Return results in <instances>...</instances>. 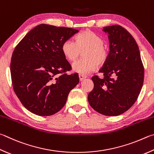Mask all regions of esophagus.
<instances>
[{
  "label": "esophagus",
  "mask_w": 154,
  "mask_h": 154,
  "mask_svg": "<svg viewBox=\"0 0 154 154\" xmlns=\"http://www.w3.org/2000/svg\"><path fill=\"white\" fill-rule=\"evenodd\" d=\"M79 80L81 81V82H82V81H83V79H85V76H84V75H83L79 74Z\"/></svg>",
  "instance_id": "1"
}]
</instances>
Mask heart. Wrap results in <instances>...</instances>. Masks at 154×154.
Listing matches in <instances>:
<instances>
[{"label":"heart","instance_id":"b5f03b06","mask_svg":"<svg viewBox=\"0 0 154 154\" xmlns=\"http://www.w3.org/2000/svg\"><path fill=\"white\" fill-rule=\"evenodd\" d=\"M103 38L91 30L83 31L76 36V42L69 39L62 44L61 50L69 61H75L83 52V58L72 66L73 71L86 75L102 65L108 57L107 47Z\"/></svg>","mask_w":154,"mask_h":154}]
</instances>
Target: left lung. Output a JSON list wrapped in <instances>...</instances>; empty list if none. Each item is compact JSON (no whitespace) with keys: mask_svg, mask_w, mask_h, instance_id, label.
Listing matches in <instances>:
<instances>
[{"mask_svg":"<svg viewBox=\"0 0 154 154\" xmlns=\"http://www.w3.org/2000/svg\"><path fill=\"white\" fill-rule=\"evenodd\" d=\"M108 35L110 52L99 71L104 78L91 77L94 89L88 96L91 108L106 116H118L136 102L144 79V67L135 39L121 26L102 29Z\"/></svg>","mask_w":154,"mask_h":154,"instance_id":"8db88e82","label":"left lung"}]
</instances>
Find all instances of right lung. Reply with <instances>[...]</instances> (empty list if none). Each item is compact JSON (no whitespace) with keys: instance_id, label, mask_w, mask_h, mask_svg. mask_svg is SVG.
Instances as JSON below:
<instances>
[{"instance_id":"add662e5","label":"right lung","mask_w":154,"mask_h":154,"mask_svg":"<svg viewBox=\"0 0 154 154\" xmlns=\"http://www.w3.org/2000/svg\"><path fill=\"white\" fill-rule=\"evenodd\" d=\"M79 31L40 24L27 33L13 52V88L21 104L39 116H50L65 105L68 95L79 82L61 47Z\"/></svg>"}]
</instances>
